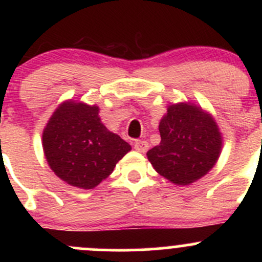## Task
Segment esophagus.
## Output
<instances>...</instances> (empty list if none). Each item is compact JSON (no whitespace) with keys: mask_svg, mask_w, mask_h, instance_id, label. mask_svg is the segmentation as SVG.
<instances>
[{"mask_svg":"<svg viewBox=\"0 0 262 262\" xmlns=\"http://www.w3.org/2000/svg\"><path fill=\"white\" fill-rule=\"evenodd\" d=\"M148 147H149V146H148L147 142L146 141H142V139H139V141L134 142V149L138 150V152H141V153L147 152Z\"/></svg>","mask_w":262,"mask_h":262,"instance_id":"34e87169","label":"esophagus"}]
</instances>
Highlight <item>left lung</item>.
Returning a JSON list of instances; mask_svg holds the SVG:
<instances>
[{
	"label": "left lung",
	"mask_w": 262,
	"mask_h": 262,
	"mask_svg": "<svg viewBox=\"0 0 262 262\" xmlns=\"http://www.w3.org/2000/svg\"><path fill=\"white\" fill-rule=\"evenodd\" d=\"M161 143L147 152L148 161L168 181L187 186L214 167L223 147L213 115L199 105L178 102L167 106L158 125Z\"/></svg>",
	"instance_id": "left-lung-1"
}]
</instances>
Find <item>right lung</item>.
Instances as JSON below:
<instances>
[{
  "mask_svg": "<svg viewBox=\"0 0 262 262\" xmlns=\"http://www.w3.org/2000/svg\"><path fill=\"white\" fill-rule=\"evenodd\" d=\"M99 110L97 105L66 100L43 130L47 162L71 186L96 187L132 149L130 144L101 123Z\"/></svg>",
  "mask_w": 262,
  "mask_h": 262,
  "instance_id": "1",
  "label": "right lung"
}]
</instances>
